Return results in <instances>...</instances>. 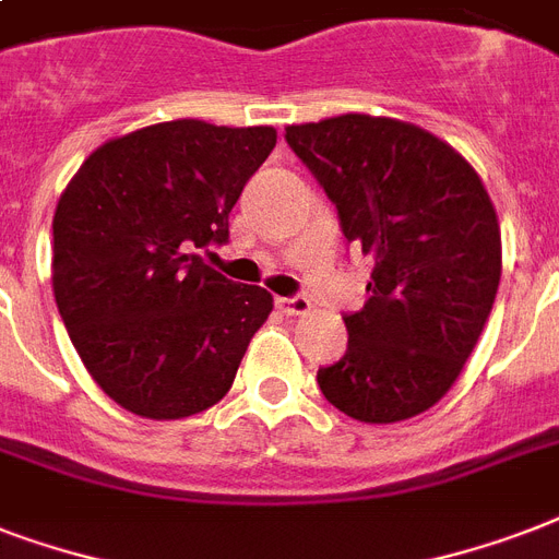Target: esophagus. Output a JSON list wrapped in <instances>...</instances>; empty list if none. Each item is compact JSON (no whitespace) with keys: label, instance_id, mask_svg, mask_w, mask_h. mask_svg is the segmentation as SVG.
I'll use <instances>...</instances> for the list:
<instances>
[{"label":"esophagus","instance_id":"34e87169","mask_svg":"<svg viewBox=\"0 0 559 559\" xmlns=\"http://www.w3.org/2000/svg\"><path fill=\"white\" fill-rule=\"evenodd\" d=\"M275 307H278L284 316H307V313H310V301H307V298H301V296L278 298V301H275Z\"/></svg>","mask_w":559,"mask_h":559}]
</instances>
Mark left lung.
Masks as SVG:
<instances>
[{"instance_id": "1", "label": "left lung", "mask_w": 559, "mask_h": 559, "mask_svg": "<svg viewBox=\"0 0 559 559\" xmlns=\"http://www.w3.org/2000/svg\"><path fill=\"white\" fill-rule=\"evenodd\" d=\"M287 144L373 261L366 307L345 316L348 350L319 368V389L359 424L420 415L459 380L493 310L502 231L485 182L455 147L397 118L289 124Z\"/></svg>"}]
</instances>
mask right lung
Wrapping results in <instances>:
<instances>
[{"label":"right lung","instance_id":"obj_1","mask_svg":"<svg viewBox=\"0 0 559 559\" xmlns=\"http://www.w3.org/2000/svg\"><path fill=\"white\" fill-rule=\"evenodd\" d=\"M272 127L179 118L86 156L55 211L51 287L69 340L118 406L151 420L226 397L272 296L202 261L275 147Z\"/></svg>","mask_w":559,"mask_h":559}]
</instances>
